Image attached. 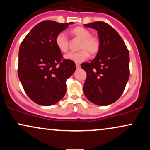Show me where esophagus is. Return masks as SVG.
<instances>
[{
	"mask_svg": "<svg viewBox=\"0 0 150 150\" xmlns=\"http://www.w3.org/2000/svg\"><path fill=\"white\" fill-rule=\"evenodd\" d=\"M76 67H77V68H79V67H81V65H80V64H79V63H76Z\"/></svg>",
	"mask_w": 150,
	"mask_h": 150,
	"instance_id": "obj_1",
	"label": "esophagus"
}]
</instances>
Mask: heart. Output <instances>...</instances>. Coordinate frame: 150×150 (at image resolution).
I'll list each match as a JSON object with an SVG mask.
<instances>
[{"label":"heart","instance_id":"1","mask_svg":"<svg viewBox=\"0 0 150 150\" xmlns=\"http://www.w3.org/2000/svg\"><path fill=\"white\" fill-rule=\"evenodd\" d=\"M73 36L81 40L79 50L77 52H69L65 55V59L76 63H81L91 55H96L100 50L101 43L100 39L96 35H91V33L82 26H76L70 30ZM55 44L61 52L65 53L69 50V40L64 33H59L55 38Z\"/></svg>","mask_w":150,"mask_h":150}]
</instances>
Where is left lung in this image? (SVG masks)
Instances as JSON below:
<instances>
[{"label":"left lung","mask_w":150,"mask_h":150,"mask_svg":"<svg viewBox=\"0 0 150 150\" xmlns=\"http://www.w3.org/2000/svg\"><path fill=\"white\" fill-rule=\"evenodd\" d=\"M84 26L97 30L101 43L95 59L81 64L87 72L84 93L92 103L108 105L120 98L129 79V51L118 33L108 24L98 21Z\"/></svg>","instance_id":"1"}]
</instances>
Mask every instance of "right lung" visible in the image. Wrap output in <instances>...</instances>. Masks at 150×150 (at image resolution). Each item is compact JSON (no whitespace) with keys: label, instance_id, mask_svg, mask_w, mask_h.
Returning a JSON list of instances; mask_svg holds the SVG:
<instances>
[{"label":"right lung","instance_id":"right-lung-1","mask_svg":"<svg viewBox=\"0 0 150 150\" xmlns=\"http://www.w3.org/2000/svg\"><path fill=\"white\" fill-rule=\"evenodd\" d=\"M69 23L44 20L35 26L20 44L18 74L26 93L42 106H50L66 93V80L76 70L74 61L63 59L55 38Z\"/></svg>","mask_w":150,"mask_h":150}]
</instances>
